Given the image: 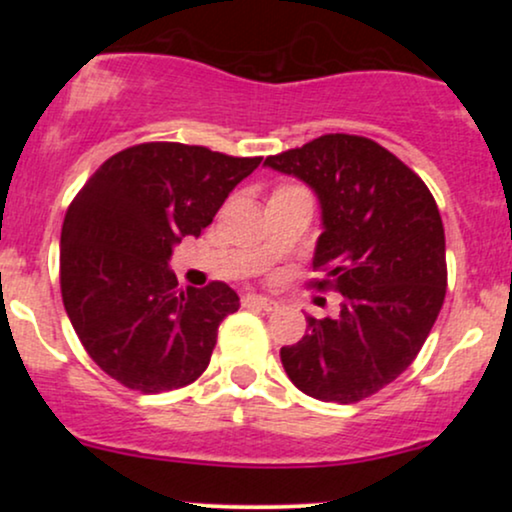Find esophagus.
<instances>
[{"label":"esophagus","instance_id":"obj_1","mask_svg":"<svg viewBox=\"0 0 512 512\" xmlns=\"http://www.w3.org/2000/svg\"><path fill=\"white\" fill-rule=\"evenodd\" d=\"M243 305H245V308L267 310V313H272V310L279 308V303L272 301V298H267V296H257V293H248V296L243 298Z\"/></svg>","mask_w":512,"mask_h":512}]
</instances>
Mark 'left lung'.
<instances>
[{
  "label": "left lung",
  "mask_w": 512,
  "mask_h": 512,
  "mask_svg": "<svg viewBox=\"0 0 512 512\" xmlns=\"http://www.w3.org/2000/svg\"><path fill=\"white\" fill-rule=\"evenodd\" d=\"M264 166L293 175L320 202L313 269L342 293L339 315H308L281 349L291 383L322 402L375 395L411 366L443 308L448 269L440 211L424 180L380 144L325 134Z\"/></svg>",
  "instance_id": "left-lung-1"
}]
</instances>
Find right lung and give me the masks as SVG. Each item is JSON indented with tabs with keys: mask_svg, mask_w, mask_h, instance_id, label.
Masks as SVG:
<instances>
[{
	"mask_svg": "<svg viewBox=\"0 0 512 512\" xmlns=\"http://www.w3.org/2000/svg\"><path fill=\"white\" fill-rule=\"evenodd\" d=\"M260 161L178 142L137 144L110 156L69 204L64 310L88 356L117 383L149 395L207 370L219 325L240 298L223 281L178 291L170 257Z\"/></svg>",
	"mask_w": 512,
	"mask_h": 512,
	"instance_id": "right-lung-1",
	"label": "right lung"
}]
</instances>
